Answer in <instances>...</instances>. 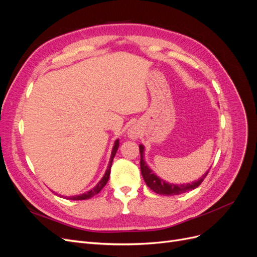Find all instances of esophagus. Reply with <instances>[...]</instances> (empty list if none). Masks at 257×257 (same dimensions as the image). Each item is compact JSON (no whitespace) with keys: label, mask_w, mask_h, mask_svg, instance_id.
I'll use <instances>...</instances> for the list:
<instances>
[{"label":"esophagus","mask_w":257,"mask_h":257,"mask_svg":"<svg viewBox=\"0 0 257 257\" xmlns=\"http://www.w3.org/2000/svg\"><path fill=\"white\" fill-rule=\"evenodd\" d=\"M127 134H128V137H130V138L135 139V138H137V136H138V131H137L136 128H130L128 132H127Z\"/></svg>","instance_id":"esophagus-1"}]
</instances>
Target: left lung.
<instances>
[{"instance_id": "1", "label": "left lung", "mask_w": 257, "mask_h": 257, "mask_svg": "<svg viewBox=\"0 0 257 257\" xmlns=\"http://www.w3.org/2000/svg\"><path fill=\"white\" fill-rule=\"evenodd\" d=\"M144 151L145 148L143 145H139V152H141V170H142V175L144 177V180L146 184L149 186V188L155 192L157 194H160V195H179V194H182L185 192L192 191L194 189H196L197 186H199L205 180L206 176L208 175V172L201 177L199 180L192 182V183H186V184H173V183H168L165 182L163 179L159 178L157 175H155L152 170L148 167L147 163L144 160Z\"/></svg>"}]
</instances>
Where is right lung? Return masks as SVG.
<instances>
[{
	"label": "right lung",
	"instance_id": "1",
	"mask_svg": "<svg viewBox=\"0 0 257 257\" xmlns=\"http://www.w3.org/2000/svg\"><path fill=\"white\" fill-rule=\"evenodd\" d=\"M118 148H119V139H116L114 145H113V148H112V152H111V157H110V161H109V164H108V167H107V170L106 173L104 175V177L100 179V181L93 188L92 190L85 192L83 194H80V195H77V196H65L66 199H71V200H83V199H89L91 197H93L94 195H96L97 193L100 192V190H102L104 186L106 185V183L108 182V179H109V176H110V168H111V165H112V161H113V158L114 155L116 153V151H118Z\"/></svg>",
	"mask_w": 257,
	"mask_h": 257
}]
</instances>
